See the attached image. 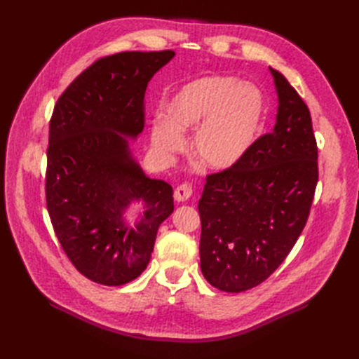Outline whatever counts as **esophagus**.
<instances>
[{"instance_id":"34e87169","label":"esophagus","mask_w":359,"mask_h":359,"mask_svg":"<svg viewBox=\"0 0 359 359\" xmlns=\"http://www.w3.org/2000/svg\"><path fill=\"white\" fill-rule=\"evenodd\" d=\"M193 196V187L189 184H182L174 191V199L177 202H187Z\"/></svg>"}]
</instances>
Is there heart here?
<instances>
[{
	"label": "heart",
	"instance_id": "b5f03b06",
	"mask_svg": "<svg viewBox=\"0 0 359 359\" xmlns=\"http://www.w3.org/2000/svg\"><path fill=\"white\" fill-rule=\"evenodd\" d=\"M166 120L151 128L154 147L171 154L194 133L193 152L211 170L242 162L261 135L265 98L256 86L230 75H205L188 81L165 106Z\"/></svg>",
	"mask_w": 359,
	"mask_h": 359
}]
</instances>
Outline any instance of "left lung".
Listing matches in <instances>:
<instances>
[{
	"label": "left lung",
	"instance_id": "8db88e82",
	"mask_svg": "<svg viewBox=\"0 0 359 359\" xmlns=\"http://www.w3.org/2000/svg\"><path fill=\"white\" fill-rule=\"evenodd\" d=\"M279 108L271 133L242 162L207 175L199 215L201 269L212 287L241 293L284 262L307 224L318 184V147L307 104L271 69Z\"/></svg>",
	"mask_w": 359,
	"mask_h": 359
}]
</instances>
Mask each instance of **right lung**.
<instances>
[{
    "label": "right lung",
    "mask_w": 359,
    "mask_h": 359,
    "mask_svg": "<svg viewBox=\"0 0 359 359\" xmlns=\"http://www.w3.org/2000/svg\"><path fill=\"white\" fill-rule=\"evenodd\" d=\"M172 57L133 50L98 58L53 108L46 205L66 256L97 284L117 287L140 276L160 224L174 211L171 185L147 177L126 140L143 131L148 83ZM133 200H143L145 211L128 226L123 212Z\"/></svg>",
    "instance_id": "1"
}]
</instances>
